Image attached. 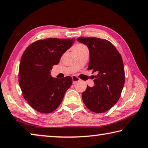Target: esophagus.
<instances>
[{
	"instance_id": "esophagus-1",
	"label": "esophagus",
	"mask_w": 148,
	"mask_h": 148,
	"mask_svg": "<svg viewBox=\"0 0 148 148\" xmlns=\"http://www.w3.org/2000/svg\"><path fill=\"white\" fill-rule=\"evenodd\" d=\"M72 79H73V84H75L76 83H77V82L80 81V79L76 76H73Z\"/></svg>"
}]
</instances>
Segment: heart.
Masks as SVG:
<instances>
[{"instance_id": "1", "label": "heart", "mask_w": 148, "mask_h": 148, "mask_svg": "<svg viewBox=\"0 0 148 148\" xmlns=\"http://www.w3.org/2000/svg\"><path fill=\"white\" fill-rule=\"evenodd\" d=\"M86 48H87L86 47L85 45L81 44V43H78V44H76L75 45L73 48V51L75 54V53L81 51V50H83L84 49H86Z\"/></svg>"}]
</instances>
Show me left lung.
<instances>
[{"label": "left lung", "mask_w": 148, "mask_h": 148, "mask_svg": "<svg viewBox=\"0 0 148 148\" xmlns=\"http://www.w3.org/2000/svg\"><path fill=\"white\" fill-rule=\"evenodd\" d=\"M79 42L90 52L88 70L95 73L93 87L87 86L82 93L86 107L94 113L107 111L117 102L125 84L122 57L110 41L96 37H79Z\"/></svg>", "instance_id": "8db88e82"}]
</instances>
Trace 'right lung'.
I'll return each instance as SVG.
<instances>
[{
    "label": "right lung",
    "instance_id": "1",
    "mask_svg": "<svg viewBox=\"0 0 148 148\" xmlns=\"http://www.w3.org/2000/svg\"><path fill=\"white\" fill-rule=\"evenodd\" d=\"M74 41L75 38L38 40L23 52L19 67V86L24 99L38 112L50 113L56 110L71 87V77L54 78L50 71Z\"/></svg>",
    "mask_w": 148,
    "mask_h": 148
}]
</instances>
